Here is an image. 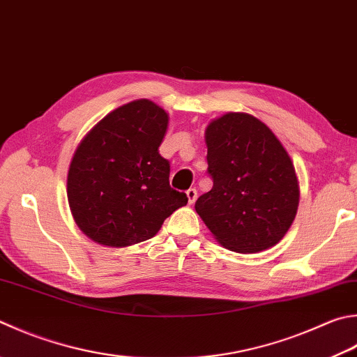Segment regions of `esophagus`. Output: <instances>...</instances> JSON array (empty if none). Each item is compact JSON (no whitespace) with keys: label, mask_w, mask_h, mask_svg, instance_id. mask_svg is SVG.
I'll use <instances>...</instances> for the list:
<instances>
[{"label":"esophagus","mask_w":357,"mask_h":357,"mask_svg":"<svg viewBox=\"0 0 357 357\" xmlns=\"http://www.w3.org/2000/svg\"><path fill=\"white\" fill-rule=\"evenodd\" d=\"M186 197H188V204L192 205L194 202L197 200V190H196V188H190V190L186 191Z\"/></svg>","instance_id":"1"}]
</instances>
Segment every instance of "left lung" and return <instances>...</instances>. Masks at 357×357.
Masks as SVG:
<instances>
[{
	"mask_svg": "<svg viewBox=\"0 0 357 357\" xmlns=\"http://www.w3.org/2000/svg\"><path fill=\"white\" fill-rule=\"evenodd\" d=\"M213 188L196 211L222 247L238 253L267 250L297 216L300 185L277 135L248 113L228 112L206 126Z\"/></svg>",
	"mask_w": 357,
	"mask_h": 357,
	"instance_id": "8db88e82",
	"label": "left lung"
}]
</instances>
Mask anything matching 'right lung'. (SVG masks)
Masks as SVG:
<instances>
[{"label":"right lung","instance_id":"right-lung-1","mask_svg":"<svg viewBox=\"0 0 357 357\" xmlns=\"http://www.w3.org/2000/svg\"><path fill=\"white\" fill-rule=\"evenodd\" d=\"M169 116L149 99L105 115L80 139L71 158L66 196L76 225L107 247L155 236L188 197L169 186V161L158 153Z\"/></svg>","mask_w":357,"mask_h":357}]
</instances>
